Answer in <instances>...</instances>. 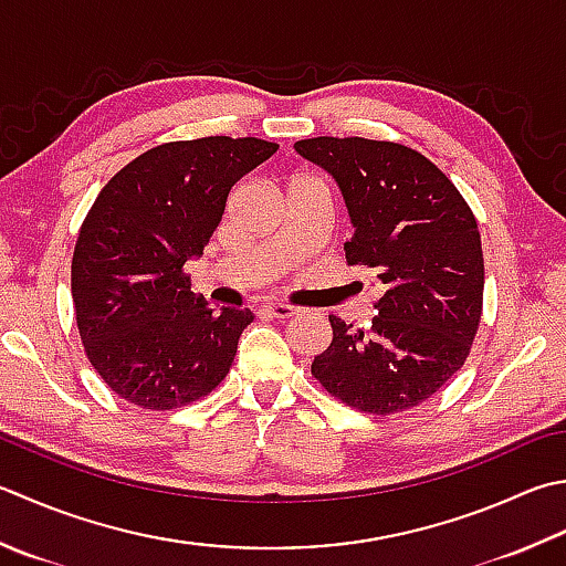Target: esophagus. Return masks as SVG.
I'll list each match as a JSON object with an SVG mask.
<instances>
[{
	"mask_svg": "<svg viewBox=\"0 0 566 566\" xmlns=\"http://www.w3.org/2000/svg\"><path fill=\"white\" fill-rule=\"evenodd\" d=\"M268 312L274 316V318H292L298 314V308L292 306V304H282V302H270L268 304Z\"/></svg>",
	"mask_w": 566,
	"mask_h": 566,
	"instance_id": "esophagus-1",
	"label": "esophagus"
}]
</instances>
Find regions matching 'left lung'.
<instances>
[{"instance_id":"8db88e82","label":"left lung","mask_w":566,"mask_h":566,"mask_svg":"<svg viewBox=\"0 0 566 566\" xmlns=\"http://www.w3.org/2000/svg\"><path fill=\"white\" fill-rule=\"evenodd\" d=\"M294 149L338 186L353 223L348 264L385 284L368 331L328 316L334 340L314 358V378L360 412L417 407L461 368L479 331L483 252L471 208L405 144L314 137Z\"/></svg>"}]
</instances>
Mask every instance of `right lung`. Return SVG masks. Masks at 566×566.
Masks as SVG:
<instances>
[{
    "label": "right lung",
    "mask_w": 566,
    "mask_h": 566,
    "mask_svg": "<svg viewBox=\"0 0 566 566\" xmlns=\"http://www.w3.org/2000/svg\"><path fill=\"white\" fill-rule=\"evenodd\" d=\"M276 149L254 137L159 144L95 198L75 242L71 290L87 358L122 400L174 409L228 375L252 314L208 308L184 264L203 254L230 188Z\"/></svg>",
    "instance_id": "1"
}]
</instances>
